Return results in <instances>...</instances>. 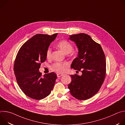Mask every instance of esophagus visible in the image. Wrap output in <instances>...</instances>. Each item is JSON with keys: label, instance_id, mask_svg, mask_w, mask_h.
<instances>
[{"label": "esophagus", "instance_id": "1", "mask_svg": "<svg viewBox=\"0 0 125 125\" xmlns=\"http://www.w3.org/2000/svg\"><path fill=\"white\" fill-rule=\"evenodd\" d=\"M57 77H58V78H60V77L63 76V74H58L57 75Z\"/></svg>", "mask_w": 125, "mask_h": 125}]
</instances>
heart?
<instances>
[{
  "instance_id": "b5f03b06",
  "label": "heart",
  "mask_w": 125,
  "mask_h": 125,
  "mask_svg": "<svg viewBox=\"0 0 125 125\" xmlns=\"http://www.w3.org/2000/svg\"><path fill=\"white\" fill-rule=\"evenodd\" d=\"M57 46L60 48L65 54H69L73 50V46L69 42L66 40H62L57 43ZM52 50L51 49L48 48L46 52V56L47 59H50L51 57ZM69 66L67 63L64 62H56L51 66L52 71L58 74H63L65 72L67 68Z\"/></svg>"
}]
</instances>
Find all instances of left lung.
Instances as JSON below:
<instances>
[{"mask_svg":"<svg viewBox=\"0 0 125 125\" xmlns=\"http://www.w3.org/2000/svg\"><path fill=\"white\" fill-rule=\"evenodd\" d=\"M69 39L75 42L78 48V57L71 64V68L81 71L82 75H71L72 81L68 88L73 96L86 100L100 90L105 78V56L101 45L90 35L83 33L71 35Z\"/></svg>","mask_w":125,"mask_h":125,"instance_id":"8db88e82","label":"left lung"}]
</instances>
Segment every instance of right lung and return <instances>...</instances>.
<instances>
[{
    "label": "right lung",
    "mask_w": 125,
    "mask_h": 125,
    "mask_svg": "<svg viewBox=\"0 0 125 125\" xmlns=\"http://www.w3.org/2000/svg\"><path fill=\"white\" fill-rule=\"evenodd\" d=\"M57 33L51 35L37 34L27 41L18 52L14 65L17 82L28 97L41 100L50 94L57 75L54 72L42 77L39 69L46 59V52Z\"/></svg>",
    "instance_id": "obj_1"
}]
</instances>
